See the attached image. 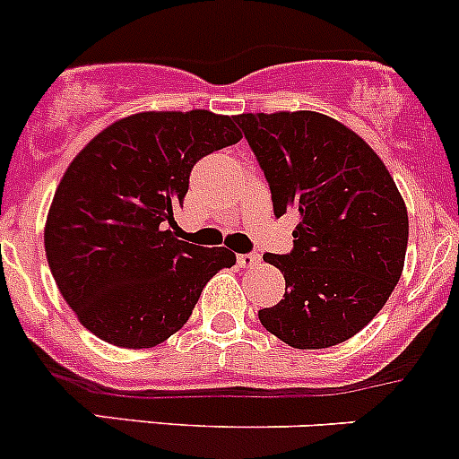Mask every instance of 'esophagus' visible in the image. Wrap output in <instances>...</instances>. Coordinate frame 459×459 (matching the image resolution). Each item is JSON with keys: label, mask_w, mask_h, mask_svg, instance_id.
<instances>
[{"label": "esophagus", "mask_w": 459, "mask_h": 459, "mask_svg": "<svg viewBox=\"0 0 459 459\" xmlns=\"http://www.w3.org/2000/svg\"><path fill=\"white\" fill-rule=\"evenodd\" d=\"M238 264L242 268H251L255 266V264H259V255L257 253H242V255H238Z\"/></svg>", "instance_id": "esophagus-1"}]
</instances>
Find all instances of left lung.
Wrapping results in <instances>:
<instances>
[{
  "label": "left lung",
  "mask_w": 459,
  "mask_h": 459,
  "mask_svg": "<svg viewBox=\"0 0 459 459\" xmlns=\"http://www.w3.org/2000/svg\"><path fill=\"white\" fill-rule=\"evenodd\" d=\"M271 188L295 211L293 248L266 253L286 293L259 322L293 349H328L382 311L404 268L409 215L395 182L359 135L313 110L235 117Z\"/></svg>",
  "instance_id": "1"
}]
</instances>
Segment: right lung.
Instances as JSON below:
<instances>
[{
    "mask_svg": "<svg viewBox=\"0 0 459 459\" xmlns=\"http://www.w3.org/2000/svg\"><path fill=\"white\" fill-rule=\"evenodd\" d=\"M242 140L233 117L137 113L101 131L64 173L44 230L59 293L92 335L151 349L186 324L229 248L175 239L173 212L208 152Z\"/></svg>",
    "mask_w": 459,
    "mask_h": 459,
    "instance_id": "obj_1",
    "label": "right lung"
}]
</instances>
